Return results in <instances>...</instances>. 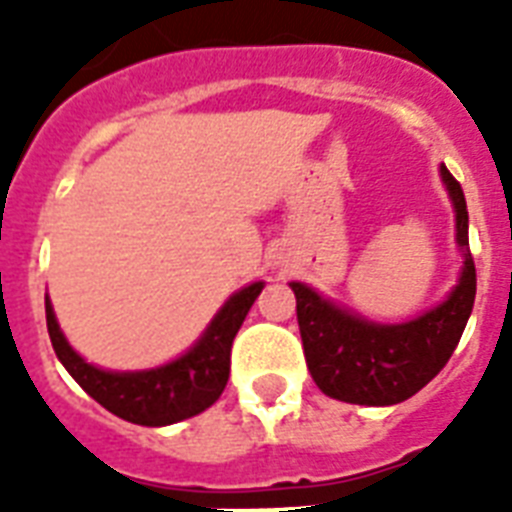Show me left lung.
Listing matches in <instances>:
<instances>
[{
  "mask_svg": "<svg viewBox=\"0 0 512 512\" xmlns=\"http://www.w3.org/2000/svg\"><path fill=\"white\" fill-rule=\"evenodd\" d=\"M457 217L465 263L444 303L406 324H374L342 311L319 292L292 281L297 324L313 382L337 401L361 406L401 404L422 390L452 358L476 300V263L468 249V204L462 185L441 167Z\"/></svg>",
  "mask_w": 512,
  "mask_h": 512,
  "instance_id": "obj_1",
  "label": "left lung"
}]
</instances>
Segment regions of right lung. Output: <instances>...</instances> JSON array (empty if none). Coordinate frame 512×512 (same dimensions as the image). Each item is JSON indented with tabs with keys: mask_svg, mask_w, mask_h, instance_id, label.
Returning a JSON list of instances; mask_svg holds the SVG:
<instances>
[{
	"mask_svg": "<svg viewBox=\"0 0 512 512\" xmlns=\"http://www.w3.org/2000/svg\"><path fill=\"white\" fill-rule=\"evenodd\" d=\"M263 287V281H255L239 289L228 297V303L217 311L212 324L188 353L146 372H106L87 364L60 332L50 297H44L47 332L60 364L103 409L135 425L162 428L204 412L220 398L231 374L233 337Z\"/></svg>",
	"mask_w": 512,
	"mask_h": 512,
	"instance_id": "right-lung-1",
	"label": "right lung"
}]
</instances>
